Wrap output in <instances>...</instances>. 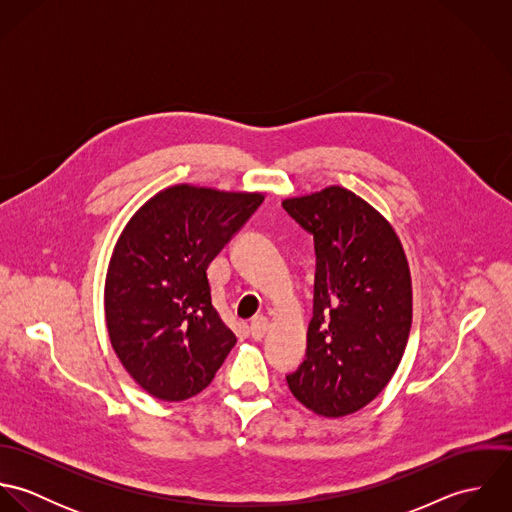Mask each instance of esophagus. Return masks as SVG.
Masks as SVG:
<instances>
[{"mask_svg": "<svg viewBox=\"0 0 512 512\" xmlns=\"http://www.w3.org/2000/svg\"><path fill=\"white\" fill-rule=\"evenodd\" d=\"M268 327H270V321H268L264 315H258V317H254V319L250 321V333H252V337H254L256 341L266 335Z\"/></svg>", "mask_w": 512, "mask_h": 512, "instance_id": "34e87169", "label": "esophagus"}]
</instances>
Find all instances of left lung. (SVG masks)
<instances>
[{"instance_id":"8db88e82","label":"left lung","mask_w":512,"mask_h":512,"mask_svg":"<svg viewBox=\"0 0 512 512\" xmlns=\"http://www.w3.org/2000/svg\"><path fill=\"white\" fill-rule=\"evenodd\" d=\"M313 234V317L301 366L288 374L311 412L343 418L370 404L402 361L412 327V278L394 226L353 191L331 185L284 199Z\"/></svg>"}]
</instances>
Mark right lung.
<instances>
[{
    "label": "right lung",
    "mask_w": 512,
    "mask_h": 512,
    "mask_svg": "<svg viewBox=\"0 0 512 512\" xmlns=\"http://www.w3.org/2000/svg\"><path fill=\"white\" fill-rule=\"evenodd\" d=\"M262 201L264 193L179 183L147 199L118 236L104 282L106 327L149 396L199 394L234 347L207 270Z\"/></svg>",
    "instance_id": "add662e5"
}]
</instances>
